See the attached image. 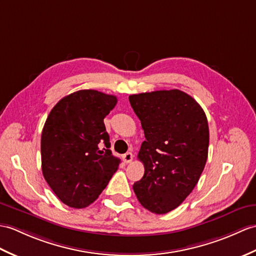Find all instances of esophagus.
<instances>
[{"mask_svg":"<svg viewBox=\"0 0 256 256\" xmlns=\"http://www.w3.org/2000/svg\"><path fill=\"white\" fill-rule=\"evenodd\" d=\"M133 154L130 152H126L123 155V160L124 162H126V164H130V162H132V160H133Z\"/></svg>","mask_w":256,"mask_h":256,"instance_id":"obj_1","label":"esophagus"}]
</instances>
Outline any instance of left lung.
Wrapping results in <instances>:
<instances>
[{
    "label": "left lung",
    "instance_id": "1",
    "mask_svg": "<svg viewBox=\"0 0 256 256\" xmlns=\"http://www.w3.org/2000/svg\"><path fill=\"white\" fill-rule=\"evenodd\" d=\"M145 138L138 158L144 176L133 190L154 214L176 208L198 184L208 156L210 130L202 106L179 89L130 94Z\"/></svg>",
    "mask_w": 256,
    "mask_h": 256
}]
</instances>
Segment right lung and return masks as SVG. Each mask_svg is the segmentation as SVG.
<instances>
[{
    "label": "right lung",
    "instance_id": "obj_1",
    "mask_svg": "<svg viewBox=\"0 0 256 256\" xmlns=\"http://www.w3.org/2000/svg\"><path fill=\"white\" fill-rule=\"evenodd\" d=\"M116 96L82 89L62 98L46 118L41 134V168L62 203L84 208L94 203L118 170L109 150L104 118ZM104 144L106 148L101 150Z\"/></svg>",
    "mask_w": 256,
    "mask_h": 256
}]
</instances>
